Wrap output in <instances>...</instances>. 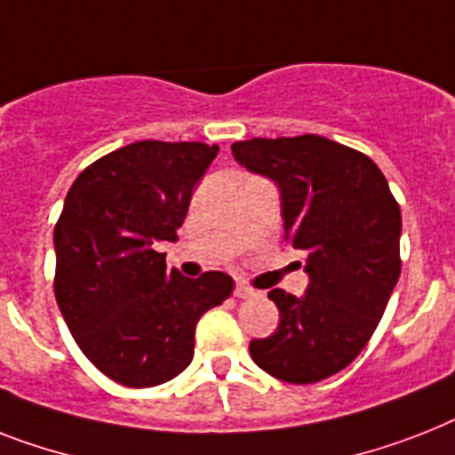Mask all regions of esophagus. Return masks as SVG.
<instances>
[{
    "label": "esophagus",
    "mask_w": 455,
    "mask_h": 455,
    "mask_svg": "<svg viewBox=\"0 0 455 455\" xmlns=\"http://www.w3.org/2000/svg\"><path fill=\"white\" fill-rule=\"evenodd\" d=\"M235 297H238V299H252V297H257V291H254L250 285H243V283H240V285H235Z\"/></svg>",
    "instance_id": "34e87169"
}]
</instances>
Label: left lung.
Here are the masks:
<instances>
[{"mask_svg": "<svg viewBox=\"0 0 455 455\" xmlns=\"http://www.w3.org/2000/svg\"><path fill=\"white\" fill-rule=\"evenodd\" d=\"M235 161L271 177L283 196L285 240L308 254L304 297L271 290L278 331L250 355L287 383H317L355 360L381 323L402 271L400 205L379 165L320 135L231 144Z\"/></svg>", "mask_w": 455, "mask_h": 455, "instance_id": "1", "label": "left lung"}]
</instances>
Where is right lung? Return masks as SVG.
Here are the masks:
<instances>
[{
    "label": "right lung",
    "instance_id": "1",
    "mask_svg": "<svg viewBox=\"0 0 455 455\" xmlns=\"http://www.w3.org/2000/svg\"><path fill=\"white\" fill-rule=\"evenodd\" d=\"M220 147L142 140L98 158L69 187L53 231L55 301L81 353L112 381L151 387L194 357L196 323L234 280L165 268L191 191Z\"/></svg>",
    "mask_w": 455,
    "mask_h": 455
}]
</instances>
